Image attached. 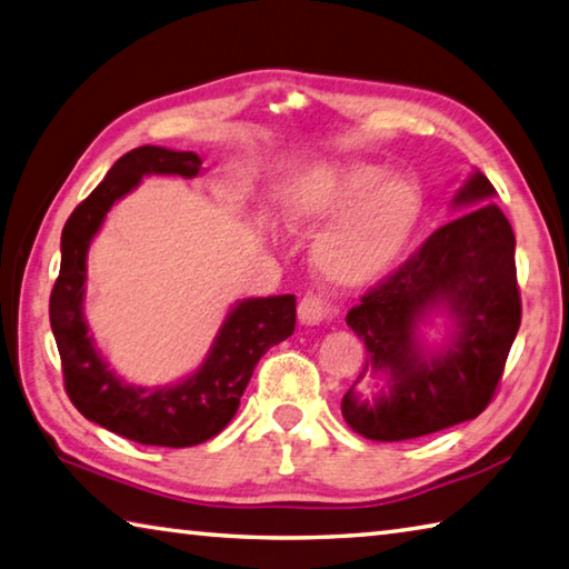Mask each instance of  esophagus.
Wrapping results in <instances>:
<instances>
[{
  "instance_id": "obj_1",
  "label": "esophagus",
  "mask_w": 569,
  "mask_h": 569,
  "mask_svg": "<svg viewBox=\"0 0 569 569\" xmlns=\"http://www.w3.org/2000/svg\"><path fill=\"white\" fill-rule=\"evenodd\" d=\"M297 315H300V322L302 325L315 327V325L325 322L327 317L332 315V310H330V305H327L325 297H320V295H305L300 307H297Z\"/></svg>"
}]
</instances>
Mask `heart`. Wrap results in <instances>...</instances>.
<instances>
[{"mask_svg": "<svg viewBox=\"0 0 569 569\" xmlns=\"http://www.w3.org/2000/svg\"><path fill=\"white\" fill-rule=\"evenodd\" d=\"M425 192L410 174L372 162L330 164L295 189L292 224L327 228L312 244V264L335 287H362L400 262L420 224Z\"/></svg>", "mask_w": 569, "mask_h": 569, "instance_id": "b5f03b06", "label": "heart"}]
</instances>
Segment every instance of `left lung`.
Segmentation results:
<instances>
[{"label":"left lung","instance_id":"obj_1","mask_svg":"<svg viewBox=\"0 0 569 569\" xmlns=\"http://www.w3.org/2000/svg\"><path fill=\"white\" fill-rule=\"evenodd\" d=\"M492 197L490 179L475 172L452 207ZM435 311L451 317L442 348L419 335ZM520 317L515 232L502 209L488 202L455 217L347 315L367 350L355 383L380 379L383 387L362 396L352 385L342 397L345 422L367 440L402 442L475 420L502 380Z\"/></svg>","mask_w":569,"mask_h":569}]
</instances>
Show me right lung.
<instances>
[{
    "label": "right lung",
    "mask_w": 569,
    "mask_h": 569,
    "mask_svg": "<svg viewBox=\"0 0 569 569\" xmlns=\"http://www.w3.org/2000/svg\"><path fill=\"white\" fill-rule=\"evenodd\" d=\"M199 172L202 159L194 152L137 147L117 159L62 229V264L49 297V322L62 357L64 390L89 422L139 445L192 447L222 432L259 357L295 332V295L249 297L229 310L204 362L192 375L152 390L124 382L99 355L84 320L89 244L112 204L132 192L142 177L192 179Z\"/></svg>",
    "instance_id": "1"
}]
</instances>
